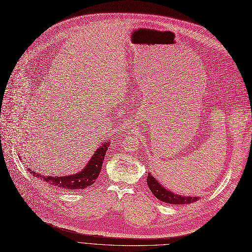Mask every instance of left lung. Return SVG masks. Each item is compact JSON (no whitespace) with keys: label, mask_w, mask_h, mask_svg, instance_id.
I'll use <instances>...</instances> for the list:
<instances>
[{"label":"left lung","mask_w":252,"mask_h":252,"mask_svg":"<svg viewBox=\"0 0 252 252\" xmlns=\"http://www.w3.org/2000/svg\"><path fill=\"white\" fill-rule=\"evenodd\" d=\"M147 183L155 197L162 202L168 203V204H190V203L199 200V197H186L172 193L169 189H165L157 179L151 174V172L148 173Z\"/></svg>","instance_id":"8db88e82"}]
</instances>
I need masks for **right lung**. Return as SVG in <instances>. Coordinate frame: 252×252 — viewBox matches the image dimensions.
I'll return each mask as SVG.
<instances>
[{"label": "right lung", "instance_id": "obj_1", "mask_svg": "<svg viewBox=\"0 0 252 252\" xmlns=\"http://www.w3.org/2000/svg\"><path fill=\"white\" fill-rule=\"evenodd\" d=\"M110 143L111 142L107 140L103 141L100 145V147L97 148V150L95 151L92 158L85 166V168L75 174L66 175V176H47V175L44 176L37 173L35 171L31 170V168H29L28 170L34 177H38L42 179V181H44L45 183L56 186L61 189H75V190L86 189L87 187L93 185L95 181L98 178L102 163L104 161V156L107 148L110 146Z\"/></svg>", "mask_w": 252, "mask_h": 252}]
</instances>
